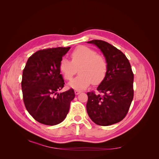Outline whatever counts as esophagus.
I'll return each instance as SVG.
<instances>
[{
  "mask_svg": "<svg viewBox=\"0 0 159 159\" xmlns=\"http://www.w3.org/2000/svg\"><path fill=\"white\" fill-rule=\"evenodd\" d=\"M74 92H75V95H78V94H80V93L81 92V91H80V90H78V89H75Z\"/></svg>",
  "mask_w": 159,
  "mask_h": 159,
  "instance_id": "34e87169",
  "label": "esophagus"
}]
</instances>
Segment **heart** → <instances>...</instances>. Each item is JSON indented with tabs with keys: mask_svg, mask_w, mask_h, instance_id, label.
<instances>
[{
	"mask_svg": "<svg viewBox=\"0 0 159 159\" xmlns=\"http://www.w3.org/2000/svg\"><path fill=\"white\" fill-rule=\"evenodd\" d=\"M71 61L62 58L60 62V70L67 80H71L77 73L80 74L68 84L75 89H84L93 82L99 84L104 80L107 72V62L105 57L98 54L95 50L81 46L71 53Z\"/></svg>",
	"mask_w": 159,
	"mask_h": 159,
	"instance_id": "obj_1",
	"label": "heart"
}]
</instances>
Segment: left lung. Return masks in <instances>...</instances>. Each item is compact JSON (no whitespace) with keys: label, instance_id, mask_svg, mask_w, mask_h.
I'll return each mask as SVG.
<instances>
[{"label":"left lung","instance_id":"1","mask_svg":"<svg viewBox=\"0 0 159 159\" xmlns=\"http://www.w3.org/2000/svg\"><path fill=\"white\" fill-rule=\"evenodd\" d=\"M87 42L97 46L107 62L106 76L97 88L103 95L87 93V112L95 124L111 125L121 121L128 112L133 98L134 75L129 60L117 48L99 40Z\"/></svg>","mask_w":159,"mask_h":159}]
</instances>
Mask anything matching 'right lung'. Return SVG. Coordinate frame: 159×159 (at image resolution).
<instances>
[{
	"instance_id": "add662e5",
	"label": "right lung",
	"mask_w": 159,
	"mask_h": 159,
	"mask_svg": "<svg viewBox=\"0 0 159 159\" xmlns=\"http://www.w3.org/2000/svg\"><path fill=\"white\" fill-rule=\"evenodd\" d=\"M70 49L54 48L37 51L28 58L22 72L23 101L36 121L46 125L62 122L75 98L73 89L57 93L64 86L60 62Z\"/></svg>"
}]
</instances>
